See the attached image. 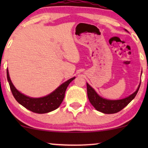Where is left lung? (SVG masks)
Returning a JSON list of instances; mask_svg holds the SVG:
<instances>
[{
	"label": "left lung",
	"instance_id": "1",
	"mask_svg": "<svg viewBox=\"0 0 148 148\" xmlns=\"http://www.w3.org/2000/svg\"><path fill=\"white\" fill-rule=\"evenodd\" d=\"M140 87L139 85L137 90L127 98L122 100H109L102 98L99 96L95 90L88 84H87V92H88V97L89 100L92 106L96 109L104 114H114L121 111L122 109L127 106L131 101L136 96Z\"/></svg>",
	"mask_w": 148,
	"mask_h": 148
}]
</instances>
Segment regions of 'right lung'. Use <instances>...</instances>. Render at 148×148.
<instances>
[{
    "label": "right lung",
    "instance_id": "1",
    "mask_svg": "<svg viewBox=\"0 0 148 148\" xmlns=\"http://www.w3.org/2000/svg\"><path fill=\"white\" fill-rule=\"evenodd\" d=\"M7 76L11 92L15 100L25 108L33 112L38 113V114L47 113L58 108L63 100L65 91L69 84L75 78L73 77L66 81L64 84L60 85L55 91L48 96L43 98H34L21 94L14 87L10 79L8 69H7Z\"/></svg>",
    "mask_w": 148,
    "mask_h": 148
}]
</instances>
